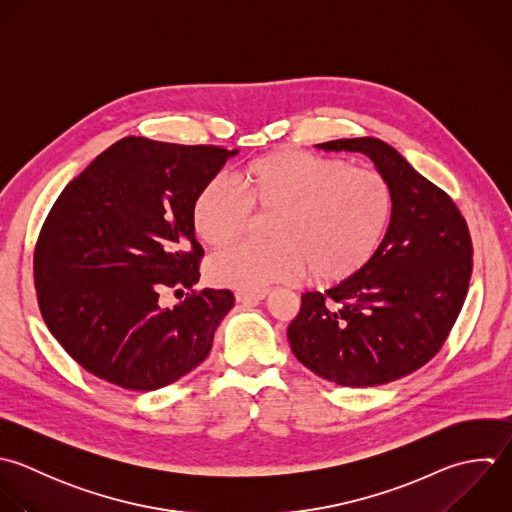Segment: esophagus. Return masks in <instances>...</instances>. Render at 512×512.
I'll list each match as a JSON object with an SVG mask.
<instances>
[{
	"label": "esophagus",
	"instance_id": "obj_1",
	"mask_svg": "<svg viewBox=\"0 0 512 512\" xmlns=\"http://www.w3.org/2000/svg\"><path fill=\"white\" fill-rule=\"evenodd\" d=\"M267 295H269L267 289H263V291H237V293H235V299H237L239 303H257V301L265 299Z\"/></svg>",
	"mask_w": 512,
	"mask_h": 512
}]
</instances>
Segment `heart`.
Listing matches in <instances>:
<instances>
[{"mask_svg":"<svg viewBox=\"0 0 512 512\" xmlns=\"http://www.w3.org/2000/svg\"><path fill=\"white\" fill-rule=\"evenodd\" d=\"M235 191L207 181L193 199L191 225L209 247L237 241L253 213H275L271 245H239L215 255L213 283L263 291L291 283L309 269L317 283H341L361 273L379 251L395 211L389 181L373 169L299 149H279L247 163Z\"/></svg>","mask_w":512,"mask_h":512,"instance_id":"1","label":"heart"}]
</instances>
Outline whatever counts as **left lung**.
<instances>
[{
	"label": "left lung",
	"instance_id": "obj_1",
	"mask_svg": "<svg viewBox=\"0 0 512 512\" xmlns=\"http://www.w3.org/2000/svg\"><path fill=\"white\" fill-rule=\"evenodd\" d=\"M317 147L367 155L389 181L395 211L361 273L301 295L287 337L295 357L331 383L385 385L421 369L447 341L469 291L471 233L453 199L389 143L355 137Z\"/></svg>",
	"mask_w": 512,
	"mask_h": 512
}]
</instances>
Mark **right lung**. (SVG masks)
Returning a JSON list of instances; mask_svg holds the SVG:
<instances>
[{
  "mask_svg": "<svg viewBox=\"0 0 512 512\" xmlns=\"http://www.w3.org/2000/svg\"><path fill=\"white\" fill-rule=\"evenodd\" d=\"M233 155L123 137L53 203L33 255L37 303L51 335L91 375L155 391L209 355L233 293L192 291L171 310L158 295L199 281L191 205Z\"/></svg>",
  "mask_w": 512,
  "mask_h": 512,
  "instance_id": "1",
  "label": "right lung"
}]
</instances>
